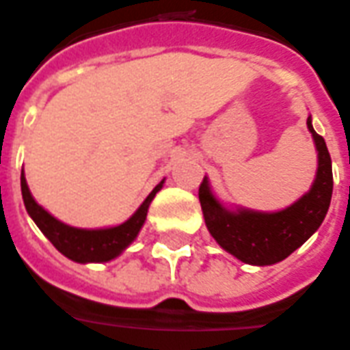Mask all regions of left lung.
Instances as JSON below:
<instances>
[{"mask_svg": "<svg viewBox=\"0 0 350 350\" xmlns=\"http://www.w3.org/2000/svg\"><path fill=\"white\" fill-rule=\"evenodd\" d=\"M308 132L317 150V170L314 183L299 200L281 211H255L247 207H228L211 191L207 176L200 185V205L205 226L218 246L233 257L252 266H271L284 260L316 233L327 217L332 198V161L325 139L306 119Z\"/></svg>", "mask_w": 350, "mask_h": 350, "instance_id": "1", "label": "left lung"}]
</instances>
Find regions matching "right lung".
Listing matches in <instances>:
<instances>
[{
    "label": "right lung",
    "mask_w": 350,
    "mask_h": 350,
    "mask_svg": "<svg viewBox=\"0 0 350 350\" xmlns=\"http://www.w3.org/2000/svg\"><path fill=\"white\" fill-rule=\"evenodd\" d=\"M163 183L165 180H161L152 189V193L139 205V209L135 211L126 222L119 224V226H111V228L82 229L60 222L58 218L47 213L33 198V194L29 191V185H27L25 174L21 170V196H23V204H25L29 217L33 218L40 231L49 239L51 244L57 247L64 257L71 258V260L79 264L108 262V260H113V258L119 257L135 240V237L139 234L141 228H143V224L146 220V213H148L152 200L161 191Z\"/></svg>",
    "instance_id": "right-lung-1"
}]
</instances>
